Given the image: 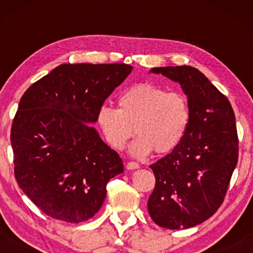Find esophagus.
I'll list each match as a JSON object with an SVG mask.
<instances>
[{
    "instance_id": "1",
    "label": "esophagus",
    "mask_w": 253,
    "mask_h": 253,
    "mask_svg": "<svg viewBox=\"0 0 253 253\" xmlns=\"http://www.w3.org/2000/svg\"><path fill=\"white\" fill-rule=\"evenodd\" d=\"M126 168L128 170H135V169H139L140 168V165L138 163H135V162H128V163L126 164Z\"/></svg>"
}]
</instances>
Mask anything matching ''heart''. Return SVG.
Returning <instances> with one entry per match:
<instances>
[{"label": "heart", "instance_id": "heart-1", "mask_svg": "<svg viewBox=\"0 0 253 253\" xmlns=\"http://www.w3.org/2000/svg\"><path fill=\"white\" fill-rule=\"evenodd\" d=\"M190 121L188 98L179 91H168L151 83H140L125 90L118 98V109L102 106L97 124L113 149L123 150L130 136V153L145 157L153 150L170 152L182 141Z\"/></svg>", "mask_w": 253, "mask_h": 253}]
</instances>
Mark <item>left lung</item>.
Returning a JSON list of instances; mask_svg holds the SVG:
<instances>
[{"label":"left lung","instance_id":"obj_1","mask_svg":"<svg viewBox=\"0 0 253 253\" xmlns=\"http://www.w3.org/2000/svg\"><path fill=\"white\" fill-rule=\"evenodd\" d=\"M181 84L190 121L172 152L151 164L156 177L147 208L157 225L189 228L219 210L238 163L236 115L228 98L193 66L153 68Z\"/></svg>","mask_w":253,"mask_h":253}]
</instances>
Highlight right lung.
<instances>
[{
	"instance_id": "obj_1",
	"label": "right lung",
	"mask_w": 253,
	"mask_h": 253,
	"mask_svg": "<svg viewBox=\"0 0 253 253\" xmlns=\"http://www.w3.org/2000/svg\"><path fill=\"white\" fill-rule=\"evenodd\" d=\"M127 64H62L25 91L10 130L19 187L46 215L65 222L100 211L123 159L94 127L106 98L126 80Z\"/></svg>"
}]
</instances>
